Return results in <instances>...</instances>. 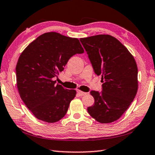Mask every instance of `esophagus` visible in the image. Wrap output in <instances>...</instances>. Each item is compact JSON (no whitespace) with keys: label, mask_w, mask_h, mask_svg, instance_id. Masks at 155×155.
Here are the masks:
<instances>
[{"label":"esophagus","mask_w":155,"mask_h":155,"mask_svg":"<svg viewBox=\"0 0 155 155\" xmlns=\"http://www.w3.org/2000/svg\"><path fill=\"white\" fill-rule=\"evenodd\" d=\"M77 93H78V95H79L80 96H84V95H87V93L83 92V91H80V90H78V91H77Z\"/></svg>","instance_id":"esophagus-1"}]
</instances>
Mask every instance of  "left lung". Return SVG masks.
<instances>
[{
	"label": "left lung",
	"mask_w": 155,
	"mask_h": 155,
	"mask_svg": "<svg viewBox=\"0 0 155 155\" xmlns=\"http://www.w3.org/2000/svg\"><path fill=\"white\" fill-rule=\"evenodd\" d=\"M97 75H101L102 91H91L95 103L87 108L101 124L117 120L128 110L137 93L138 67L128 50L110 35L81 38Z\"/></svg>",
	"instance_id": "left-lung-1"
}]
</instances>
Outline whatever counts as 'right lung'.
<instances>
[{"label":"right lung","instance_id":"add662e5","mask_svg":"<svg viewBox=\"0 0 155 155\" xmlns=\"http://www.w3.org/2000/svg\"><path fill=\"white\" fill-rule=\"evenodd\" d=\"M83 52L77 38L48 32L39 35L21 54L16 66L17 89L24 104L38 120L54 123L65 116L77 91L56 84L54 78L72 56Z\"/></svg>","mask_w":155,"mask_h":155}]
</instances>
